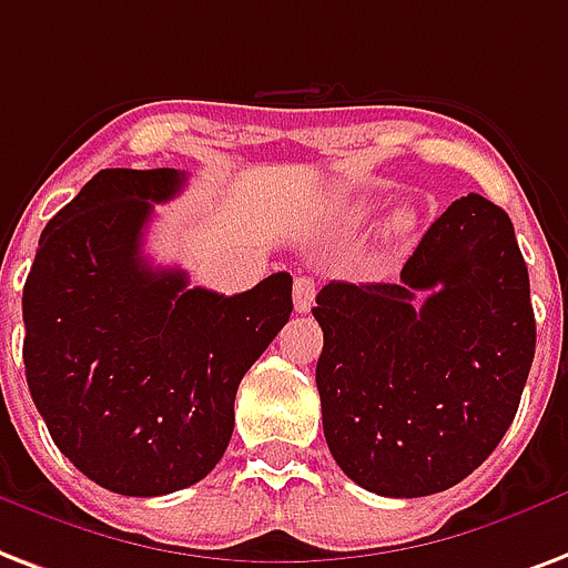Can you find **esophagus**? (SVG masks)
I'll return each mask as SVG.
<instances>
[{
    "label": "esophagus",
    "mask_w": 568,
    "mask_h": 568,
    "mask_svg": "<svg viewBox=\"0 0 568 568\" xmlns=\"http://www.w3.org/2000/svg\"><path fill=\"white\" fill-rule=\"evenodd\" d=\"M315 292H318V283H315L313 276H297L292 288L294 310H297V313H310L315 303Z\"/></svg>",
    "instance_id": "1"
}]
</instances>
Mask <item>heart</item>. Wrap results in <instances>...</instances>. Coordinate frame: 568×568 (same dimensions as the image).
I'll use <instances>...</instances> for the list:
<instances>
[{
  "mask_svg": "<svg viewBox=\"0 0 568 568\" xmlns=\"http://www.w3.org/2000/svg\"><path fill=\"white\" fill-rule=\"evenodd\" d=\"M417 226V211L410 205H399L393 214L384 220V235L387 237H405L410 229Z\"/></svg>",
  "mask_w": 568,
  "mask_h": 568,
  "instance_id": "obj_1",
  "label": "heart"
}]
</instances>
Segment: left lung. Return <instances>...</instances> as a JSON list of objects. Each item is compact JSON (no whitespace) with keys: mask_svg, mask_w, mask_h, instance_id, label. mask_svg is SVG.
Masks as SVG:
<instances>
[{"mask_svg":"<svg viewBox=\"0 0 568 568\" xmlns=\"http://www.w3.org/2000/svg\"><path fill=\"white\" fill-rule=\"evenodd\" d=\"M324 438L357 486L384 497L447 491L515 419L536 352L525 255L504 207L456 199L396 283L315 297Z\"/></svg>","mask_w":568,"mask_h":568,"instance_id":"1","label":"left lung"}]
</instances>
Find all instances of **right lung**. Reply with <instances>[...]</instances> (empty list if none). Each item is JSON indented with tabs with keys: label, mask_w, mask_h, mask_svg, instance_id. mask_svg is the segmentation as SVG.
<instances>
[{
	"label": "right lung",
	"mask_w": 568,
	"mask_h": 568,
	"mask_svg": "<svg viewBox=\"0 0 568 568\" xmlns=\"http://www.w3.org/2000/svg\"><path fill=\"white\" fill-rule=\"evenodd\" d=\"M181 184L179 169L98 172L47 223L23 285L34 408L115 495H172L214 470L237 384L292 315L285 271L226 297L149 265L142 232Z\"/></svg>",
	"instance_id": "add662e5"
}]
</instances>
